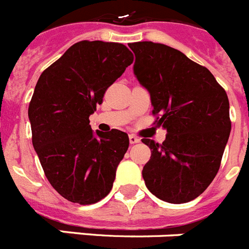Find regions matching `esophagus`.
Segmentation results:
<instances>
[{
    "label": "esophagus",
    "mask_w": 249,
    "mask_h": 249,
    "mask_svg": "<svg viewBox=\"0 0 249 249\" xmlns=\"http://www.w3.org/2000/svg\"><path fill=\"white\" fill-rule=\"evenodd\" d=\"M129 142H130V144H137V142H140V139L137 137V135L130 134V135H129Z\"/></svg>",
    "instance_id": "1"
}]
</instances>
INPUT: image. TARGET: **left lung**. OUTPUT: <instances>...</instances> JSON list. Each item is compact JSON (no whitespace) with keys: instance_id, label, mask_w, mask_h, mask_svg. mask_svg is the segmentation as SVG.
Instances as JSON below:
<instances>
[{"instance_id":"8db88e82","label":"left lung","mask_w":249,"mask_h":249,"mask_svg":"<svg viewBox=\"0 0 249 249\" xmlns=\"http://www.w3.org/2000/svg\"><path fill=\"white\" fill-rule=\"evenodd\" d=\"M134 73L150 92L161 144L142 139L151 155L142 178L151 193L174 204L196 199L217 176L231 133L227 92L211 71L179 50L151 41L129 44Z\"/></svg>"}]
</instances>
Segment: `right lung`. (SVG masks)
<instances>
[{"instance_id":"right-lung-1","label":"right lung","mask_w":249,"mask_h":249,"mask_svg":"<svg viewBox=\"0 0 249 249\" xmlns=\"http://www.w3.org/2000/svg\"><path fill=\"white\" fill-rule=\"evenodd\" d=\"M133 60L125 45L84 40L41 73L29 105L32 145L65 199L94 204L111 190L129 137L116 129L94 135L89 116Z\"/></svg>"}]
</instances>
